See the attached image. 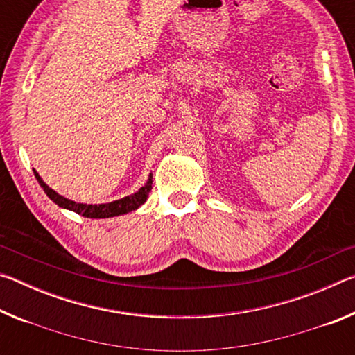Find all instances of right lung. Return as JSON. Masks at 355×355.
Segmentation results:
<instances>
[{"label":"right lung","mask_w":355,"mask_h":355,"mask_svg":"<svg viewBox=\"0 0 355 355\" xmlns=\"http://www.w3.org/2000/svg\"><path fill=\"white\" fill-rule=\"evenodd\" d=\"M34 175L37 178V182L40 183L42 188H44L45 194L50 197V199L59 205L61 208H67L70 211H75L78 214L84 216V218H91V219H103V218H112V216H119V214H125L130 211H135V209L139 208L144 202L147 200L148 192L152 191V175L148 177V182L142 186V188L135 192L133 196L123 197V199L111 202V203H101V205H86V203H76L73 200L65 199V197L59 196L58 192L53 191L51 188L42 182V178L39 177V173L34 171Z\"/></svg>","instance_id":"add662e5"}]
</instances>
